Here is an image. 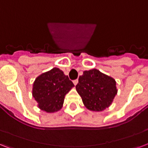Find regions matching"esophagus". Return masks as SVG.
I'll list each match as a JSON object with an SVG mask.
<instances>
[{
	"instance_id": "obj_1",
	"label": "esophagus",
	"mask_w": 148,
	"mask_h": 148,
	"mask_svg": "<svg viewBox=\"0 0 148 148\" xmlns=\"http://www.w3.org/2000/svg\"><path fill=\"white\" fill-rule=\"evenodd\" d=\"M78 82H79V80H78V79L73 80V83H74V85H75V86H76V85H77Z\"/></svg>"
}]
</instances>
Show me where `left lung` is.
I'll return each instance as SVG.
<instances>
[{
    "instance_id": "1",
    "label": "left lung",
    "mask_w": 148,
    "mask_h": 148,
    "mask_svg": "<svg viewBox=\"0 0 148 148\" xmlns=\"http://www.w3.org/2000/svg\"><path fill=\"white\" fill-rule=\"evenodd\" d=\"M75 88L86 107L92 111L107 108L117 92L115 80L96 69L84 71Z\"/></svg>"
}]
</instances>
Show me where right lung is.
<instances>
[{
    "label": "right lung",
    "mask_w": 148,
    "mask_h": 148,
    "mask_svg": "<svg viewBox=\"0 0 148 148\" xmlns=\"http://www.w3.org/2000/svg\"><path fill=\"white\" fill-rule=\"evenodd\" d=\"M74 86L68 75L58 68L42 73L33 84L32 96L38 107L47 113H54L62 107L64 98Z\"/></svg>",
    "instance_id": "add662e5"
}]
</instances>
